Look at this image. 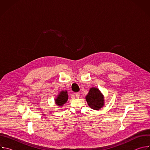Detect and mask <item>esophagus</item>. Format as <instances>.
<instances>
[{"label":"esophagus","instance_id":"obj_1","mask_svg":"<svg viewBox=\"0 0 150 150\" xmlns=\"http://www.w3.org/2000/svg\"><path fill=\"white\" fill-rule=\"evenodd\" d=\"M75 96H76V97L79 98V96H80V93H75Z\"/></svg>","mask_w":150,"mask_h":150}]
</instances>
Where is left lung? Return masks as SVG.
Here are the masks:
<instances>
[{"mask_svg":"<svg viewBox=\"0 0 150 150\" xmlns=\"http://www.w3.org/2000/svg\"><path fill=\"white\" fill-rule=\"evenodd\" d=\"M85 98L88 105L94 110H99L104 105L103 96L97 88H90Z\"/></svg>","mask_w":150,"mask_h":150,"instance_id":"obj_1","label":"left lung"}]
</instances>
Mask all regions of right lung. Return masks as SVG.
Segmentation results:
<instances>
[{
  "label": "right lung",
  "mask_w": 150,
  "mask_h": 150,
  "mask_svg": "<svg viewBox=\"0 0 150 150\" xmlns=\"http://www.w3.org/2000/svg\"><path fill=\"white\" fill-rule=\"evenodd\" d=\"M68 98V96L67 94V91H62L60 93L57 98L55 100L56 104L59 106H62L67 101Z\"/></svg>",
  "instance_id": "1"
}]
</instances>
